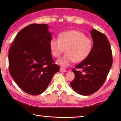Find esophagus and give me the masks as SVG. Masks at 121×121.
Returning <instances> with one entry per match:
<instances>
[{"mask_svg":"<svg viewBox=\"0 0 121 121\" xmlns=\"http://www.w3.org/2000/svg\"><path fill=\"white\" fill-rule=\"evenodd\" d=\"M60 71H62V72H67V70H65V69L62 68H60Z\"/></svg>","mask_w":121,"mask_h":121,"instance_id":"1","label":"esophagus"}]
</instances>
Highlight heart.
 <instances>
[{
  "label": "heart",
  "mask_w": 121,
  "mask_h": 121,
  "mask_svg": "<svg viewBox=\"0 0 121 121\" xmlns=\"http://www.w3.org/2000/svg\"><path fill=\"white\" fill-rule=\"evenodd\" d=\"M91 39L77 30L64 31L59 35L58 39L52 38L50 47L53 56L59 58L66 53L56 63L63 67H67L73 62H79L87 58L92 48Z\"/></svg>",
  "instance_id": "obj_1"
}]
</instances>
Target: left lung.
Listing matches in <instances>:
<instances>
[{"label":"left lung","instance_id":"1","mask_svg":"<svg viewBox=\"0 0 121 121\" xmlns=\"http://www.w3.org/2000/svg\"><path fill=\"white\" fill-rule=\"evenodd\" d=\"M93 45L91 52L82 62L73 69L75 78L70 83L76 92L83 95L95 93L107 78L112 63L110 44L105 35L93 29L90 31Z\"/></svg>","mask_w":121,"mask_h":121}]
</instances>
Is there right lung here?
<instances>
[{
	"instance_id": "right-lung-1",
	"label": "right lung",
	"mask_w": 121,
	"mask_h": 121,
	"mask_svg": "<svg viewBox=\"0 0 121 121\" xmlns=\"http://www.w3.org/2000/svg\"><path fill=\"white\" fill-rule=\"evenodd\" d=\"M51 39L48 25L31 24L17 34L10 48V74L17 85L30 95L43 92L60 70L51 54Z\"/></svg>"
}]
</instances>
